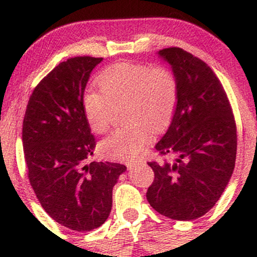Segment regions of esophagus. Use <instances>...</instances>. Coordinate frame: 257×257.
Listing matches in <instances>:
<instances>
[{"instance_id": "34e87169", "label": "esophagus", "mask_w": 257, "mask_h": 257, "mask_svg": "<svg viewBox=\"0 0 257 257\" xmlns=\"http://www.w3.org/2000/svg\"><path fill=\"white\" fill-rule=\"evenodd\" d=\"M139 164H141V162H138V161H131V162H126V167L128 168H134L139 166Z\"/></svg>"}]
</instances>
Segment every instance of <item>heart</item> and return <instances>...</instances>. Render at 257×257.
Returning a JSON list of instances; mask_svg holds the SVG:
<instances>
[{
    "label": "heart",
    "instance_id": "b5f03b06",
    "mask_svg": "<svg viewBox=\"0 0 257 257\" xmlns=\"http://www.w3.org/2000/svg\"><path fill=\"white\" fill-rule=\"evenodd\" d=\"M100 90H88L83 108L94 132L110 128L117 106L125 102V117L132 122L112 132L100 144L104 155L114 159L137 158L152 139V124L162 128L172 118L178 102V84L163 66L117 63L96 78Z\"/></svg>",
    "mask_w": 257,
    "mask_h": 257
}]
</instances>
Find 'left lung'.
Wrapping results in <instances>:
<instances>
[{"label": "left lung", "instance_id": "1", "mask_svg": "<svg viewBox=\"0 0 257 257\" xmlns=\"http://www.w3.org/2000/svg\"><path fill=\"white\" fill-rule=\"evenodd\" d=\"M172 65L178 102L172 123L156 145L162 161L146 198L159 214L190 221L208 213L231 179L237 125L227 94L208 64L179 47L159 51Z\"/></svg>", "mask_w": 257, "mask_h": 257}]
</instances>
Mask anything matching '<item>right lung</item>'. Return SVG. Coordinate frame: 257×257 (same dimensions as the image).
Segmentation results:
<instances>
[{
	"label": "right lung",
	"instance_id": "add662e5",
	"mask_svg": "<svg viewBox=\"0 0 257 257\" xmlns=\"http://www.w3.org/2000/svg\"><path fill=\"white\" fill-rule=\"evenodd\" d=\"M102 58L75 57L55 66L36 85L26 106L23 147L28 178L46 213L77 232L108 217L112 188L125 166L87 159L95 137L83 108L90 72Z\"/></svg>",
	"mask_w": 257,
	"mask_h": 257
}]
</instances>
